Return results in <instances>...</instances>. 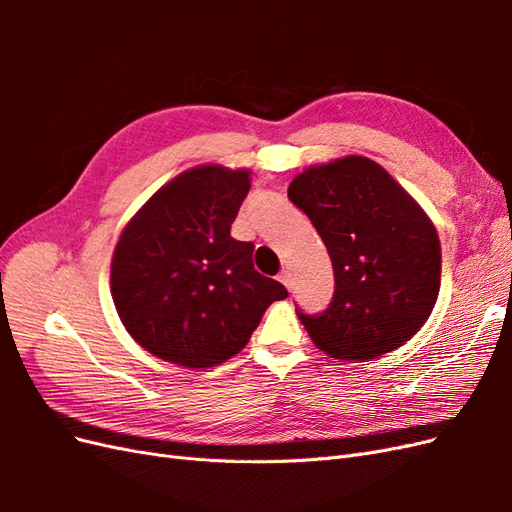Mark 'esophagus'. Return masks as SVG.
<instances>
[{"label": "esophagus", "mask_w": 512, "mask_h": 512, "mask_svg": "<svg viewBox=\"0 0 512 512\" xmlns=\"http://www.w3.org/2000/svg\"><path fill=\"white\" fill-rule=\"evenodd\" d=\"M277 280H280L288 290H292V275H290V271H282L280 277H277Z\"/></svg>", "instance_id": "1"}]
</instances>
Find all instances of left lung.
<instances>
[{
  "mask_svg": "<svg viewBox=\"0 0 512 512\" xmlns=\"http://www.w3.org/2000/svg\"><path fill=\"white\" fill-rule=\"evenodd\" d=\"M288 198L318 230L335 292L320 314L297 309L312 342L342 361L399 348L427 322L440 292V239L414 198L369 158L312 166Z\"/></svg>",
  "mask_w": 512,
  "mask_h": 512,
  "instance_id": "1",
  "label": "left lung"
}]
</instances>
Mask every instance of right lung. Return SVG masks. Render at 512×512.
Masks as SVG:
<instances>
[{
	"label": "right lung",
	"mask_w": 512,
	"mask_h": 512,
	"mask_svg": "<svg viewBox=\"0 0 512 512\" xmlns=\"http://www.w3.org/2000/svg\"><path fill=\"white\" fill-rule=\"evenodd\" d=\"M247 192V170H185L121 232L111 267L117 314L168 363H224L250 342L265 309L288 297L254 269V243L230 237Z\"/></svg>",
	"instance_id": "add662e5"
}]
</instances>
